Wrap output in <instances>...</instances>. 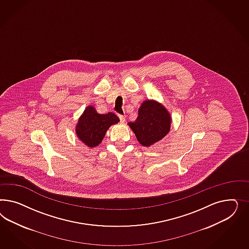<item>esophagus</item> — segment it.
<instances>
[{
    "label": "esophagus",
    "instance_id": "obj_1",
    "mask_svg": "<svg viewBox=\"0 0 249 249\" xmlns=\"http://www.w3.org/2000/svg\"><path fill=\"white\" fill-rule=\"evenodd\" d=\"M119 118H120V120H121L122 123H124V122H125V119H126V117H125L124 115H120V116H119Z\"/></svg>",
    "mask_w": 249,
    "mask_h": 249
}]
</instances>
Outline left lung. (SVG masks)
I'll list each match as a JSON object with an SVG mask.
<instances>
[{
    "label": "left lung",
    "mask_w": 249,
    "mask_h": 249,
    "mask_svg": "<svg viewBox=\"0 0 249 249\" xmlns=\"http://www.w3.org/2000/svg\"><path fill=\"white\" fill-rule=\"evenodd\" d=\"M172 117L164 106L154 99H147L139 108L134 122H128L138 142L150 147L165 137L171 128Z\"/></svg>",
    "instance_id": "left-lung-1"
}]
</instances>
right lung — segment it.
<instances>
[{"label": "right lung", "mask_w": 249, "mask_h": 249, "mask_svg": "<svg viewBox=\"0 0 249 249\" xmlns=\"http://www.w3.org/2000/svg\"><path fill=\"white\" fill-rule=\"evenodd\" d=\"M119 121L116 114H99L93 106H88L75 125V134L85 145L95 148L101 143L109 127Z\"/></svg>", "instance_id": "right-lung-1"}]
</instances>
